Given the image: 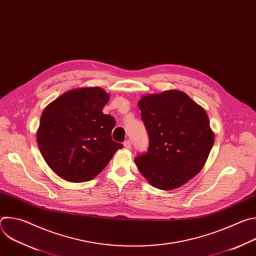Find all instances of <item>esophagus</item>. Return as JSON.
<instances>
[{"instance_id":"obj_1","label":"esophagus","mask_w":256,"mask_h":256,"mask_svg":"<svg viewBox=\"0 0 256 256\" xmlns=\"http://www.w3.org/2000/svg\"><path fill=\"white\" fill-rule=\"evenodd\" d=\"M124 146L126 149H130L132 148V142L130 140H124Z\"/></svg>"}]
</instances>
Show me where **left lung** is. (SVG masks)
I'll use <instances>...</instances> for the list:
<instances>
[{
  "label": "left lung",
  "mask_w": 256,
  "mask_h": 256,
  "mask_svg": "<svg viewBox=\"0 0 256 256\" xmlns=\"http://www.w3.org/2000/svg\"><path fill=\"white\" fill-rule=\"evenodd\" d=\"M138 107L149 147L136 157V165L154 188L175 190L196 176L208 157L214 136L208 114L177 90L144 96Z\"/></svg>",
  "instance_id": "1"
}]
</instances>
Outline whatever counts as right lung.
<instances>
[{"instance_id":"right-lung-1","label":"right lung","mask_w":256,"mask_h":256,"mask_svg":"<svg viewBox=\"0 0 256 256\" xmlns=\"http://www.w3.org/2000/svg\"><path fill=\"white\" fill-rule=\"evenodd\" d=\"M108 100L101 88H81L64 93L44 110L38 147L48 165L64 180H91L124 147L112 138L116 120L102 112Z\"/></svg>"}]
</instances>
